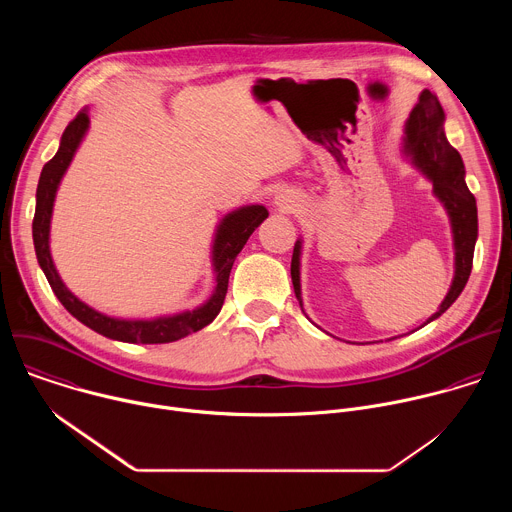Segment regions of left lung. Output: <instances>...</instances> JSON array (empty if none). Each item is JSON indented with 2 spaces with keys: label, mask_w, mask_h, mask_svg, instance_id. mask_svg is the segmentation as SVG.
I'll return each instance as SVG.
<instances>
[{
  "label": "left lung",
  "mask_w": 512,
  "mask_h": 512,
  "mask_svg": "<svg viewBox=\"0 0 512 512\" xmlns=\"http://www.w3.org/2000/svg\"><path fill=\"white\" fill-rule=\"evenodd\" d=\"M444 109L437 95L423 91L417 105L409 113L405 123V150L413 158L415 166L433 182V192L440 198L450 214L456 249V273L446 300L425 324L440 318L462 294L468 283L474 259V245L478 237V210L476 198L466 186L464 162L456 148H452L444 133ZM300 247L296 241L294 257H291V281H294L296 298L302 306L300 296Z\"/></svg>",
  "instance_id": "obj_1"
}]
</instances>
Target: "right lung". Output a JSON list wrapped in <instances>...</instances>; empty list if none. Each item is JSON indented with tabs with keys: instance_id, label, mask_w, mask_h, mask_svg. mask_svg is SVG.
<instances>
[{
	"instance_id": "add662e5",
	"label": "right lung",
	"mask_w": 512,
	"mask_h": 512,
	"mask_svg": "<svg viewBox=\"0 0 512 512\" xmlns=\"http://www.w3.org/2000/svg\"><path fill=\"white\" fill-rule=\"evenodd\" d=\"M89 127V115L87 111H81L75 119H72L60 139V148L56 156L44 164L40 180H38V190H36V212H34V221H32V237H34V249L38 263L60 300V304L75 316L79 322L89 326L91 330L113 338L121 342H139V344H166L180 340L192 332L202 330L208 326L218 312H221L227 296V287H229V275L233 269V263L241 249L245 247L247 239L253 235V231L267 218V208L261 204L253 206H243L229 216L223 218L221 227L216 231L214 239V251H212V263L216 271V287L214 294L206 304L192 312H182L170 318H158V320H117L103 316L77 300L66 289L62 279L56 273V267L50 257V247H48V233H50V216H52V204L54 196L60 184L62 174L66 172L72 156H75L79 143Z\"/></svg>"
}]
</instances>
